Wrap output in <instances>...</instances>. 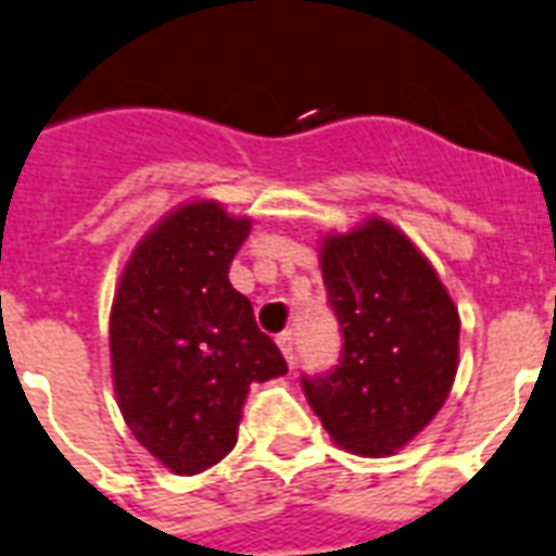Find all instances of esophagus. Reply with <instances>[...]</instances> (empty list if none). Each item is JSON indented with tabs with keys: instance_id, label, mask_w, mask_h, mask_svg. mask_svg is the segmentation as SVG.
Listing matches in <instances>:
<instances>
[{
	"instance_id": "1",
	"label": "esophagus",
	"mask_w": 556,
	"mask_h": 556,
	"mask_svg": "<svg viewBox=\"0 0 556 556\" xmlns=\"http://www.w3.org/2000/svg\"><path fill=\"white\" fill-rule=\"evenodd\" d=\"M277 345L279 351H282V356H286V363L293 368V365H296V340H293V333L291 331L279 333Z\"/></svg>"
}]
</instances>
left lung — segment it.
<instances>
[{"label": "left lung", "mask_w": 556, "mask_h": 556, "mask_svg": "<svg viewBox=\"0 0 556 556\" xmlns=\"http://www.w3.org/2000/svg\"><path fill=\"white\" fill-rule=\"evenodd\" d=\"M319 268L342 331L340 365L302 377L325 431L359 457L408 445L437 417L457 377L459 314L434 265L371 216L328 233Z\"/></svg>", "instance_id": "1"}]
</instances>
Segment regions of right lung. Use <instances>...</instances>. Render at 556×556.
Segmentation results:
<instances>
[{
  "label": "right lung",
  "mask_w": 556,
  "mask_h": 556,
  "mask_svg": "<svg viewBox=\"0 0 556 556\" xmlns=\"http://www.w3.org/2000/svg\"><path fill=\"white\" fill-rule=\"evenodd\" d=\"M248 216L197 200L134 248L111 305V368L122 417L174 473H200L237 445L254 382L288 374L228 268Z\"/></svg>",
  "instance_id": "add662e5"
}]
</instances>
